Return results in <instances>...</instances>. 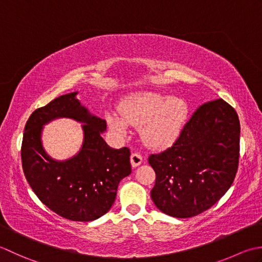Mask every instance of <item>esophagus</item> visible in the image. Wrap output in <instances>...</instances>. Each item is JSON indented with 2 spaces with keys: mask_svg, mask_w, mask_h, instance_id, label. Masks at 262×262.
Segmentation results:
<instances>
[{
  "mask_svg": "<svg viewBox=\"0 0 262 262\" xmlns=\"http://www.w3.org/2000/svg\"><path fill=\"white\" fill-rule=\"evenodd\" d=\"M130 158H131L132 167H137L142 163V157H141V155H139V154H136V152L132 154Z\"/></svg>",
  "mask_w": 262,
  "mask_h": 262,
  "instance_id": "1",
  "label": "esophagus"
}]
</instances>
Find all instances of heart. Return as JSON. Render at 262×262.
I'll list each match as a JSON object with an SVG mask.
<instances>
[{"label": "heart", "mask_w": 262, "mask_h": 262, "mask_svg": "<svg viewBox=\"0 0 262 262\" xmlns=\"http://www.w3.org/2000/svg\"><path fill=\"white\" fill-rule=\"evenodd\" d=\"M189 116V105L183 98L157 92L132 95L121 106L120 114L110 113L112 130L125 136L130 125L141 126L142 140L150 148H164L173 143Z\"/></svg>", "instance_id": "obj_1"}]
</instances>
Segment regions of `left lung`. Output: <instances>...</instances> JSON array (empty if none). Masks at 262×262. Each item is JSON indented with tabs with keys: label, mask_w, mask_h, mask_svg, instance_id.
<instances>
[{
	"label": "left lung",
	"mask_w": 262,
	"mask_h": 262,
	"mask_svg": "<svg viewBox=\"0 0 262 262\" xmlns=\"http://www.w3.org/2000/svg\"><path fill=\"white\" fill-rule=\"evenodd\" d=\"M239 156V121L225 100L201 105L172 147L150 155L156 173L151 199L162 212L189 218L209 209L235 178Z\"/></svg>",
	"instance_id": "8db88e82"
}]
</instances>
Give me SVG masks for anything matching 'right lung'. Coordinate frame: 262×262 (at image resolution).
<instances>
[{
  "label": "right lung",
  "instance_id": "right-lung-1",
  "mask_svg": "<svg viewBox=\"0 0 262 262\" xmlns=\"http://www.w3.org/2000/svg\"><path fill=\"white\" fill-rule=\"evenodd\" d=\"M77 95L60 96L30 115L21 159L27 181L47 208L67 220L92 222L111 209L120 181L131 174L130 150L106 143V121L90 113ZM57 118L79 121L84 132L82 148L64 161L52 159L41 140L43 125Z\"/></svg>",
  "mask_w": 262,
  "mask_h": 262
}]
</instances>
